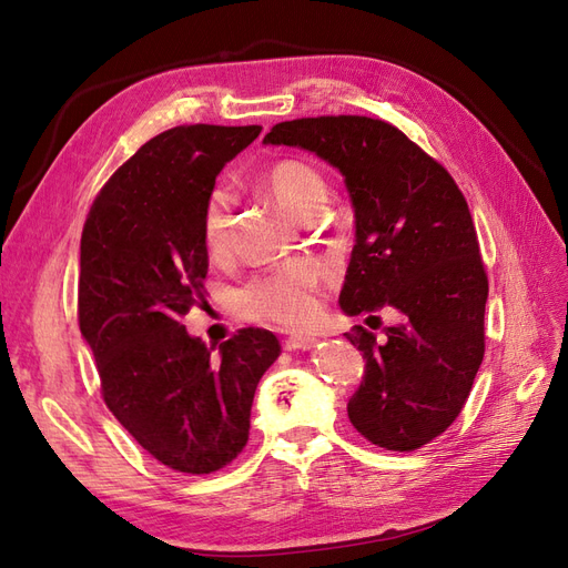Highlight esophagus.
<instances>
[{"instance_id":"esophagus-1","label":"esophagus","mask_w":568,"mask_h":568,"mask_svg":"<svg viewBox=\"0 0 568 568\" xmlns=\"http://www.w3.org/2000/svg\"><path fill=\"white\" fill-rule=\"evenodd\" d=\"M317 343L315 336H303V334H296V336H286L284 338V348L286 351H298V348H313Z\"/></svg>"}]
</instances>
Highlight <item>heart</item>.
<instances>
[{"mask_svg": "<svg viewBox=\"0 0 568 568\" xmlns=\"http://www.w3.org/2000/svg\"><path fill=\"white\" fill-rule=\"evenodd\" d=\"M265 192L282 209L301 222L317 220L329 199L320 170L305 161L282 159L263 168L257 178ZM203 242L213 255L225 253L230 242V196L217 189L203 211ZM320 265L313 261H294L270 274L248 282L236 294V311L248 320L272 322L286 329H301L311 324L317 313Z\"/></svg>", "mask_w": 568, "mask_h": 568, "instance_id": "heart-1", "label": "heart"}]
</instances>
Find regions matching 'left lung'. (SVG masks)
<instances>
[{"label":"left lung","instance_id":"1","mask_svg":"<svg viewBox=\"0 0 568 568\" xmlns=\"http://www.w3.org/2000/svg\"><path fill=\"white\" fill-rule=\"evenodd\" d=\"M263 144L311 151L343 175L355 246L341 311L400 315L384 343L363 326L346 334L367 359L348 417L379 448H422L457 419L484 363L488 277L467 201L448 170L384 120H286Z\"/></svg>","mask_w":568,"mask_h":568}]
</instances>
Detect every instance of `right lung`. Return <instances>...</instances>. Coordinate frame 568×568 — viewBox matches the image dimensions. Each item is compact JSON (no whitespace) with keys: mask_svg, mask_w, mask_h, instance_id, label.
Returning <instances> with one entry per match:
<instances>
[{"mask_svg":"<svg viewBox=\"0 0 568 568\" xmlns=\"http://www.w3.org/2000/svg\"><path fill=\"white\" fill-rule=\"evenodd\" d=\"M261 125H180L149 140L92 203L80 239L78 317L115 419L165 467L211 474L244 450L267 329L215 348L182 317L205 296L203 211L215 178Z\"/></svg>","mask_w":568,"mask_h":568,"instance_id":"obj_1","label":"right lung"}]
</instances>
